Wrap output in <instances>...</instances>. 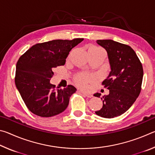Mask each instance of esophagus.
Listing matches in <instances>:
<instances>
[{
  "label": "esophagus",
  "instance_id": "esophagus-1",
  "mask_svg": "<svg viewBox=\"0 0 155 155\" xmlns=\"http://www.w3.org/2000/svg\"><path fill=\"white\" fill-rule=\"evenodd\" d=\"M81 93H82L83 94H84V95H85V96H87V98H91V97H93V96L91 95V94H90V93H87V92H84V91H81Z\"/></svg>",
  "mask_w": 155,
  "mask_h": 155
}]
</instances>
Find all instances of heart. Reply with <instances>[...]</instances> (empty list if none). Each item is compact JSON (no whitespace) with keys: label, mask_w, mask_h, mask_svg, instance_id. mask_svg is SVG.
<instances>
[{"label":"heart","mask_w":155,"mask_h":155,"mask_svg":"<svg viewBox=\"0 0 155 155\" xmlns=\"http://www.w3.org/2000/svg\"><path fill=\"white\" fill-rule=\"evenodd\" d=\"M99 48L96 47H91L89 50L91 51H96ZM96 80V76L91 74H87L85 72H79L74 75L73 78L74 83L77 87L81 89H86L87 87L88 84L90 83H92Z\"/></svg>","instance_id":"1"}]
</instances>
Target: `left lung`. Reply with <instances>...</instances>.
Returning a JSON list of instances; mask_svg holds the SVG:
<instances>
[{"instance_id":"left-lung-1","label":"left lung","mask_w":155,"mask_h":155,"mask_svg":"<svg viewBox=\"0 0 155 155\" xmlns=\"http://www.w3.org/2000/svg\"><path fill=\"white\" fill-rule=\"evenodd\" d=\"M106 50L111 71L102 85L109 94L101 98L103 105L95 113L99 116L113 118L125 113L140 94L143 70L142 64L130 46L111 40H97ZM94 96H101L97 93Z\"/></svg>"}]
</instances>
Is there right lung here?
Segmentation results:
<instances>
[{"label":"right lung","mask_w":155,"mask_h":155,"mask_svg":"<svg viewBox=\"0 0 155 155\" xmlns=\"http://www.w3.org/2000/svg\"><path fill=\"white\" fill-rule=\"evenodd\" d=\"M83 40H55L36 44L21 56L16 64L15 84L31 112L43 117L61 114L77 91L68 85L57 89L50 83L55 68L64 65L70 51Z\"/></svg>","instance_id":"add662e5"}]
</instances>
